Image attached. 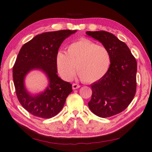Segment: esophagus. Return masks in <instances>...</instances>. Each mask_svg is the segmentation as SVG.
<instances>
[{
    "mask_svg": "<svg viewBox=\"0 0 152 152\" xmlns=\"http://www.w3.org/2000/svg\"><path fill=\"white\" fill-rule=\"evenodd\" d=\"M80 87V86L78 84H72V89L73 90H76V89H78Z\"/></svg>",
    "mask_w": 152,
    "mask_h": 152,
    "instance_id": "esophagus-1",
    "label": "esophagus"
}]
</instances>
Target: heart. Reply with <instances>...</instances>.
I'll list each match as a JSON object with an SVG mask.
<instances>
[{
    "label": "heart",
    "mask_w": 152,
    "mask_h": 152,
    "mask_svg": "<svg viewBox=\"0 0 152 152\" xmlns=\"http://www.w3.org/2000/svg\"><path fill=\"white\" fill-rule=\"evenodd\" d=\"M58 72L62 78L71 80L77 74L83 82L93 83L105 75L111 65V55L105 47L82 39L67 47L66 53L58 51L56 56Z\"/></svg>",
    "instance_id": "1"
}]
</instances>
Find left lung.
I'll return each instance as SVG.
<instances>
[{
    "label": "left lung",
    "mask_w": 152,
    "mask_h": 152,
    "mask_svg": "<svg viewBox=\"0 0 152 152\" xmlns=\"http://www.w3.org/2000/svg\"><path fill=\"white\" fill-rule=\"evenodd\" d=\"M109 51L111 65L102 79L91 85L88 107L99 117H112L123 111L131 103L136 90L137 62L129 47L111 33L86 31Z\"/></svg>",
    "instance_id": "obj_1"
}]
</instances>
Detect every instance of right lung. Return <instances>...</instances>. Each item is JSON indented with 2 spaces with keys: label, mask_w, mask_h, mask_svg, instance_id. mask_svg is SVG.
Here are the masks:
<instances>
[{
  "label": "right lung",
  "mask_w": 152,
  "mask_h": 152,
  "mask_svg": "<svg viewBox=\"0 0 152 152\" xmlns=\"http://www.w3.org/2000/svg\"><path fill=\"white\" fill-rule=\"evenodd\" d=\"M76 30H60L37 35L21 48L13 66V80L21 105L29 113L43 118L55 117L63 108L72 91V84L57 75L56 56L61 43ZM34 69L47 76L48 86L43 92L33 95L26 90L25 78Z\"/></svg>",
  "instance_id": "right-lung-1"
}]
</instances>
